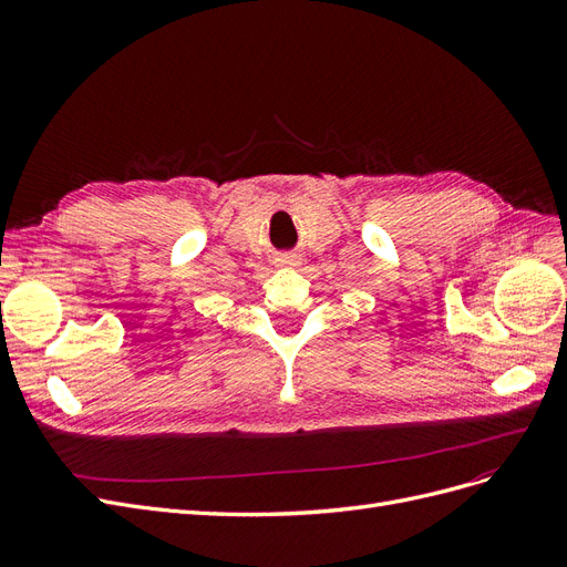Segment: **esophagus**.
<instances>
[{
    "mask_svg": "<svg viewBox=\"0 0 567 567\" xmlns=\"http://www.w3.org/2000/svg\"><path fill=\"white\" fill-rule=\"evenodd\" d=\"M274 265L281 267V269H298L302 265V255L296 250H288V252H279L274 257Z\"/></svg>",
    "mask_w": 567,
    "mask_h": 567,
    "instance_id": "1",
    "label": "esophagus"
}]
</instances>
